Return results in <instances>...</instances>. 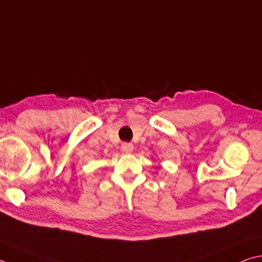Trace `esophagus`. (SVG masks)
Here are the masks:
<instances>
[{"instance_id": "obj_1", "label": "esophagus", "mask_w": 262, "mask_h": 262, "mask_svg": "<svg viewBox=\"0 0 262 262\" xmlns=\"http://www.w3.org/2000/svg\"><path fill=\"white\" fill-rule=\"evenodd\" d=\"M121 150H122L123 154L129 155L133 152V150H134V145H133L132 143H123L121 145Z\"/></svg>"}]
</instances>
